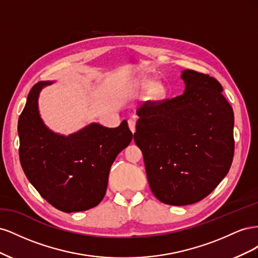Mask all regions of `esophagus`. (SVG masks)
<instances>
[{"mask_svg":"<svg viewBox=\"0 0 258 258\" xmlns=\"http://www.w3.org/2000/svg\"><path fill=\"white\" fill-rule=\"evenodd\" d=\"M128 126L130 128V130L135 134V131H136V120L135 119H129L128 120Z\"/></svg>","mask_w":258,"mask_h":258,"instance_id":"esophagus-1","label":"esophagus"}]
</instances>
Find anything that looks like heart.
<instances>
[{
	"mask_svg": "<svg viewBox=\"0 0 258 258\" xmlns=\"http://www.w3.org/2000/svg\"><path fill=\"white\" fill-rule=\"evenodd\" d=\"M151 84H152V80L150 79H142L140 81V85H141L142 88H147ZM165 95H166V87L165 85L160 82L154 83L151 86L150 90H148V96H150L151 99H154V100L161 99L162 97H165Z\"/></svg>",
	"mask_w": 258,
	"mask_h": 258,
	"instance_id": "1",
	"label": "heart"
}]
</instances>
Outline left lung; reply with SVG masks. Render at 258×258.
I'll return each mask as SVG.
<instances>
[{"mask_svg":"<svg viewBox=\"0 0 258 258\" xmlns=\"http://www.w3.org/2000/svg\"><path fill=\"white\" fill-rule=\"evenodd\" d=\"M182 79L183 95L139 108L134 137L153 194L170 206L206 198L228 173L235 152L233 112L220 82L194 70Z\"/></svg>","mask_w":258,"mask_h":258,"instance_id":"left-lung-1","label":"left lung"}]
</instances>
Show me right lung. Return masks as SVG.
<instances>
[{
    "label": "right lung",
    "instance_id": "right-lung-1",
    "mask_svg": "<svg viewBox=\"0 0 258 258\" xmlns=\"http://www.w3.org/2000/svg\"><path fill=\"white\" fill-rule=\"evenodd\" d=\"M50 84H35L20 114L21 167L52 207L67 213L89 210L103 199L113 162L134 135L126 120L117 128L91 123L69 137L54 135L45 127L37 107L38 93Z\"/></svg>",
    "mask_w": 258,
    "mask_h": 258
}]
</instances>
